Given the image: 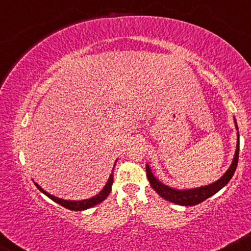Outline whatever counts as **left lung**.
<instances>
[{
    "mask_svg": "<svg viewBox=\"0 0 251 251\" xmlns=\"http://www.w3.org/2000/svg\"><path fill=\"white\" fill-rule=\"evenodd\" d=\"M238 152H240V140H238L237 143V149H236L234 160H232L231 166H230L229 170L226 172V175H224L221 179L215 181V183L210 184L208 186H201L200 189L176 190L169 188V186L160 183L158 179H155L154 176L152 175L151 170L149 168V165H146V176H148V179L150 180V184H151L152 188L154 189V191L157 192L160 197H163L164 200L184 206L196 205V204H200L201 201L208 200L209 197H211V196L215 195L216 192L220 191L223 186H226V184L229 183V180L231 179L232 176L235 174L236 168H237Z\"/></svg>",
    "mask_w": 251,
    "mask_h": 251,
    "instance_id": "8db88e82",
    "label": "left lung"
}]
</instances>
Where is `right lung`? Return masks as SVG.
I'll use <instances>...</instances> for the list:
<instances>
[{
  "instance_id": "1",
  "label": "right lung",
  "mask_w": 251,
  "mask_h": 251,
  "mask_svg": "<svg viewBox=\"0 0 251 251\" xmlns=\"http://www.w3.org/2000/svg\"><path fill=\"white\" fill-rule=\"evenodd\" d=\"M112 183H113V172H112L111 176H109V178H108L107 183H106L105 188H103L101 191L99 192V194L94 196V197L88 198V200H85V201H65V200H61V198L54 197V196H51V195L48 194V192H46L45 190L40 188V186L37 185L36 183H35V185H36V188L40 190V191L43 192V194L47 196V197H50L51 201H56L57 204L65 206L66 209L75 210V211H81V210L92 208V206H94V205H97V204L101 203V201L109 195V192H111Z\"/></svg>"
}]
</instances>
